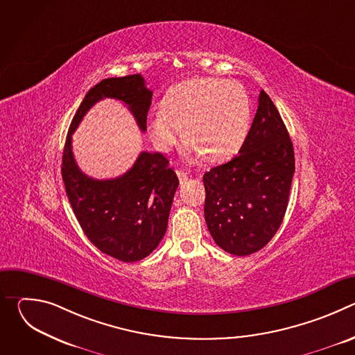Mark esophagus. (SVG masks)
Wrapping results in <instances>:
<instances>
[{"mask_svg": "<svg viewBox=\"0 0 355 355\" xmlns=\"http://www.w3.org/2000/svg\"><path fill=\"white\" fill-rule=\"evenodd\" d=\"M177 175L180 178V182H185L188 180V173L184 170H177Z\"/></svg>", "mask_w": 355, "mask_h": 355, "instance_id": "esophagus-1", "label": "esophagus"}]
</instances>
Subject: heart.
<instances>
[{"mask_svg": "<svg viewBox=\"0 0 355 355\" xmlns=\"http://www.w3.org/2000/svg\"><path fill=\"white\" fill-rule=\"evenodd\" d=\"M251 103L236 81L198 77L173 87L163 107L148 115V132L160 150L173 147L181 133L189 150L208 162L234 156L250 130Z\"/></svg>", "mask_w": 355, "mask_h": 355, "instance_id": "heart-1", "label": "heart"}]
</instances>
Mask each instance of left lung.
Listing matches in <instances>:
<instances>
[{
  "mask_svg": "<svg viewBox=\"0 0 355 355\" xmlns=\"http://www.w3.org/2000/svg\"><path fill=\"white\" fill-rule=\"evenodd\" d=\"M293 173L289 133L261 91L239 155L204 175L205 220L215 243L239 257L261 250L282 223Z\"/></svg>",
  "mask_w": 355,
  "mask_h": 355,
  "instance_id": "1",
  "label": "left lung"
}]
</instances>
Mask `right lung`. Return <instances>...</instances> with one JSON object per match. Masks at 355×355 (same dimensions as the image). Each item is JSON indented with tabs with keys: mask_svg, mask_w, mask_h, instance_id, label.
<instances>
[{
	"mask_svg": "<svg viewBox=\"0 0 355 355\" xmlns=\"http://www.w3.org/2000/svg\"><path fill=\"white\" fill-rule=\"evenodd\" d=\"M153 92L140 74L105 78L94 85L78 107L64 144L62 175L73 212L88 240L105 254L135 263L153 251L167 230L178 177L162 153L141 151L133 167L112 180H95L77 166L71 136L98 101L115 98L129 108L141 132Z\"/></svg>",
	"mask_w": 355,
	"mask_h": 355,
	"instance_id": "obj_1",
	"label": "right lung"
}]
</instances>
